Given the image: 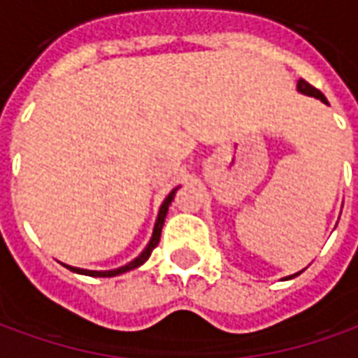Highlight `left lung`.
I'll return each mask as SVG.
<instances>
[{"label":"left lung","mask_w":358,"mask_h":358,"mask_svg":"<svg viewBox=\"0 0 358 358\" xmlns=\"http://www.w3.org/2000/svg\"><path fill=\"white\" fill-rule=\"evenodd\" d=\"M297 92H301V94H305V95H310V97H316V99H320V101H322V103H328V99L324 97L322 92H320V90L313 88V86H310V84H308L307 80H299V82H297ZM301 272H303V270H301ZM301 272H295V274H292V276H287V278H285V280H292V278L299 276Z\"/></svg>","instance_id":"1"}]
</instances>
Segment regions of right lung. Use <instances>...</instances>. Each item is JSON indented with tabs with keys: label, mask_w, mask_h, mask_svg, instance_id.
<instances>
[{
	"label": "right lung",
	"mask_w": 358,
	"mask_h": 358,
	"mask_svg": "<svg viewBox=\"0 0 358 358\" xmlns=\"http://www.w3.org/2000/svg\"><path fill=\"white\" fill-rule=\"evenodd\" d=\"M178 187H174L171 194L164 197L163 205H161V209H159V215H157L155 226H153V234H151V240H149V243L145 245V249H143V251H141L140 255L136 257L134 261H130V263L124 264V266H118V268H113V270H86V268H76V266H71V264H65L66 268L73 270V272H76V274H84V276L113 278V276L124 274V272H130V270L141 266V264L145 263L149 257H151V251L157 248V243H159V240H161V230H163L164 218H166V213H169V205H171L172 199H174V195H176V192H178Z\"/></svg>",
	"instance_id": "right-lung-1"
}]
</instances>
